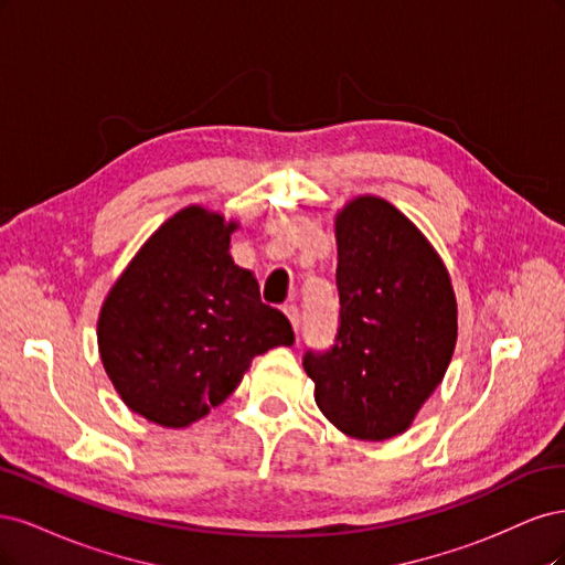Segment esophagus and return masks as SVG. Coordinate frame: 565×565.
<instances>
[{
  "label": "esophagus",
  "instance_id": "1",
  "mask_svg": "<svg viewBox=\"0 0 565 565\" xmlns=\"http://www.w3.org/2000/svg\"><path fill=\"white\" fill-rule=\"evenodd\" d=\"M284 312L290 319V323H294V329L300 331V309H298V305H294V302L284 305Z\"/></svg>",
  "mask_w": 565,
  "mask_h": 565
}]
</instances>
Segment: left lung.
Returning a JSON list of instances; mask_svg holds the SVG:
<instances>
[{"mask_svg": "<svg viewBox=\"0 0 565 565\" xmlns=\"http://www.w3.org/2000/svg\"><path fill=\"white\" fill-rule=\"evenodd\" d=\"M338 333L307 350L321 413L361 441L402 434L439 387L458 338V305L436 250L385 199L359 196L335 217Z\"/></svg>", "mask_w": 565, "mask_h": 565, "instance_id": "1", "label": "left lung"}]
</instances>
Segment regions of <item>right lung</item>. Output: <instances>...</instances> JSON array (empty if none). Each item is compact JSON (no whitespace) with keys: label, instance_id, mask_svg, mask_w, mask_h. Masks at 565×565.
<instances>
[{"label":"right lung","instance_id":"right-lung-1","mask_svg":"<svg viewBox=\"0 0 565 565\" xmlns=\"http://www.w3.org/2000/svg\"><path fill=\"white\" fill-rule=\"evenodd\" d=\"M225 223L190 206L163 223L105 298L103 366L124 404L163 427H188L239 385L253 356L294 344L290 321L260 300L230 258Z\"/></svg>","mask_w":565,"mask_h":565}]
</instances>
